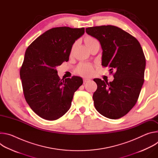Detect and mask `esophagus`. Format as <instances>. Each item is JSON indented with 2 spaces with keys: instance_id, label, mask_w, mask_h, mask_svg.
<instances>
[{
  "instance_id": "1",
  "label": "esophagus",
  "mask_w": 158,
  "mask_h": 158,
  "mask_svg": "<svg viewBox=\"0 0 158 158\" xmlns=\"http://www.w3.org/2000/svg\"><path fill=\"white\" fill-rule=\"evenodd\" d=\"M90 79H87V78H84L83 79V81H84V83H85L87 82H88Z\"/></svg>"
}]
</instances>
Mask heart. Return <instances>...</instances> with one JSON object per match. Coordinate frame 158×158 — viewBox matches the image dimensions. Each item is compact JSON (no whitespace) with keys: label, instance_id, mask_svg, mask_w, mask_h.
Wrapping results in <instances>:
<instances>
[{"label":"heart","instance_id":"b5f03b06","mask_svg":"<svg viewBox=\"0 0 158 158\" xmlns=\"http://www.w3.org/2000/svg\"><path fill=\"white\" fill-rule=\"evenodd\" d=\"M84 42H85V44L87 48L91 46V45H93L94 44L98 42L96 39H95L94 38H93L92 37H90V36L85 37V39H84ZM75 46H76V44H74L73 46L71 48V53L73 52V51L75 48ZM93 67L91 64H81L78 65V67L76 69L77 74H78L80 76H84V77L91 76V74H93Z\"/></svg>","mask_w":158,"mask_h":158}]
</instances>
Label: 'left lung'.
I'll use <instances>...</instances> for the list:
<instances>
[{"mask_svg":"<svg viewBox=\"0 0 158 158\" xmlns=\"http://www.w3.org/2000/svg\"><path fill=\"white\" fill-rule=\"evenodd\" d=\"M98 39L102 50V65L114 74L109 83L94 79L98 88L93 94L94 106L99 113L112 119L125 116L136 104L144 83L146 59L138 40L114 26L85 29Z\"/></svg>","mask_w":158,"mask_h":158,"instance_id":"8db88e82","label":"left lung"}]
</instances>
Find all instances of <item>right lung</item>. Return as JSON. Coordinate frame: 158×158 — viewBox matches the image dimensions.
Segmentation results:
<instances>
[{
    "mask_svg": "<svg viewBox=\"0 0 158 158\" xmlns=\"http://www.w3.org/2000/svg\"><path fill=\"white\" fill-rule=\"evenodd\" d=\"M85 29L59 27L39 36L26 51L20 77L26 101L40 118L54 121L70 109L81 77L60 79L56 67L69 60L74 43Z\"/></svg>",
    "mask_w": 158,
    "mask_h": 158,
    "instance_id": "right-lung-1",
    "label": "right lung"
}]
</instances>
